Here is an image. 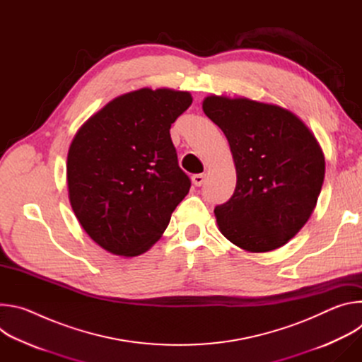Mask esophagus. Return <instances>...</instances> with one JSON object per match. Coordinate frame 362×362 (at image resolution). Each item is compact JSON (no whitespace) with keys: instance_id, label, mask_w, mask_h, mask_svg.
<instances>
[{"instance_id":"1","label":"esophagus","mask_w":362,"mask_h":362,"mask_svg":"<svg viewBox=\"0 0 362 362\" xmlns=\"http://www.w3.org/2000/svg\"><path fill=\"white\" fill-rule=\"evenodd\" d=\"M192 182L194 186H202L206 182V175L200 173V175H193L192 176Z\"/></svg>"}]
</instances>
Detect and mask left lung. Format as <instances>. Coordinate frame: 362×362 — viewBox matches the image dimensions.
Here are the masks:
<instances>
[{"label":"left lung","instance_id":"obj_1","mask_svg":"<svg viewBox=\"0 0 362 362\" xmlns=\"http://www.w3.org/2000/svg\"><path fill=\"white\" fill-rule=\"evenodd\" d=\"M202 107L225 133L236 168L232 197L215 208L219 230L246 252L284 246L321 193L325 158L315 136L292 112L246 97L212 94Z\"/></svg>","mask_w":362,"mask_h":362}]
</instances>
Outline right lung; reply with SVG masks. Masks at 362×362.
<instances>
[{
    "label": "right lung",
    "instance_id": "add662e5",
    "mask_svg": "<svg viewBox=\"0 0 362 362\" xmlns=\"http://www.w3.org/2000/svg\"><path fill=\"white\" fill-rule=\"evenodd\" d=\"M192 95L140 88L116 97L74 136L69 199L86 233L119 256L148 250L166 230L190 179L179 168L170 126Z\"/></svg>",
    "mask_w": 362,
    "mask_h": 362
}]
</instances>
